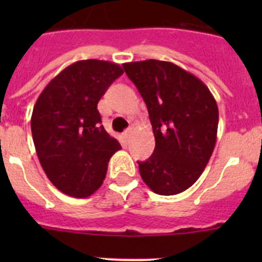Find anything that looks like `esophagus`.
Masks as SVG:
<instances>
[{
    "label": "esophagus",
    "mask_w": 262,
    "mask_h": 262,
    "mask_svg": "<svg viewBox=\"0 0 262 262\" xmlns=\"http://www.w3.org/2000/svg\"><path fill=\"white\" fill-rule=\"evenodd\" d=\"M131 135H133V128L126 129V131H124V133H123V138H124V140H126V142H128L129 138H131Z\"/></svg>",
    "instance_id": "1"
}]
</instances>
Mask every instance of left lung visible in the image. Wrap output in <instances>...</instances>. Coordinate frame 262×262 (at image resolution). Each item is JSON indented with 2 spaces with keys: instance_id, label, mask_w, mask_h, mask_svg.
Listing matches in <instances>:
<instances>
[{
  "instance_id": "left-lung-1",
  "label": "left lung",
  "mask_w": 262,
  "mask_h": 262,
  "mask_svg": "<svg viewBox=\"0 0 262 262\" xmlns=\"http://www.w3.org/2000/svg\"><path fill=\"white\" fill-rule=\"evenodd\" d=\"M127 76L144 99L155 135V151L138 161L154 193L174 195L200 178L216 143L219 111L209 88L169 61L124 62Z\"/></svg>"
}]
</instances>
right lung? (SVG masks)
<instances>
[{
  "instance_id": "add662e5",
  "label": "right lung",
  "mask_w": 262,
  "mask_h": 262,
  "mask_svg": "<svg viewBox=\"0 0 262 262\" xmlns=\"http://www.w3.org/2000/svg\"><path fill=\"white\" fill-rule=\"evenodd\" d=\"M122 67L105 60H80L50 81L31 115L36 155L48 180L67 195L86 198L106 177L120 144L101 124L98 105Z\"/></svg>"
}]
</instances>
